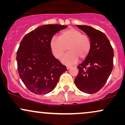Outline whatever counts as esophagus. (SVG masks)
<instances>
[{"label": "esophagus", "instance_id": "esophagus-1", "mask_svg": "<svg viewBox=\"0 0 125 125\" xmlns=\"http://www.w3.org/2000/svg\"><path fill=\"white\" fill-rule=\"evenodd\" d=\"M66 67H67V69L68 70V69H69L70 68H71L72 66H67Z\"/></svg>", "mask_w": 125, "mask_h": 125}]
</instances>
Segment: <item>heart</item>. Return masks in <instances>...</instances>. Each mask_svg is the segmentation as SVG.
I'll list each match as a JSON object with an SVG mask.
<instances>
[{"mask_svg":"<svg viewBox=\"0 0 125 125\" xmlns=\"http://www.w3.org/2000/svg\"><path fill=\"white\" fill-rule=\"evenodd\" d=\"M50 48L56 58L60 59L67 50L69 52L62 58L64 64H73L79 58L83 60L91 49L92 43L88 36L79 30L69 28L60 33L59 38L52 37L50 41Z\"/></svg>","mask_w":125,"mask_h":125,"instance_id":"heart-1","label":"heart"}]
</instances>
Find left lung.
Returning <instances> with one entry per match:
<instances>
[{
  "mask_svg": "<svg viewBox=\"0 0 125 125\" xmlns=\"http://www.w3.org/2000/svg\"><path fill=\"white\" fill-rule=\"evenodd\" d=\"M89 37L91 49L85 60L79 64L74 83L81 91L92 94L106 83L113 67V49L105 34L92 27L77 25Z\"/></svg>",
  "mask_w": 125,
  "mask_h": 125,
  "instance_id": "obj_1",
  "label": "left lung"
}]
</instances>
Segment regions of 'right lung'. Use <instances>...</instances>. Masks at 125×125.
I'll return each mask as SVG.
<instances>
[{
	"label": "right lung",
	"mask_w": 125,
	"mask_h": 125,
	"mask_svg": "<svg viewBox=\"0 0 125 125\" xmlns=\"http://www.w3.org/2000/svg\"><path fill=\"white\" fill-rule=\"evenodd\" d=\"M67 27L57 24L41 26L26 35L21 42L16 56L18 71L23 83L31 92L49 93L67 70L54 58L49 45L54 34Z\"/></svg>",
	"instance_id": "obj_1"
}]
</instances>
